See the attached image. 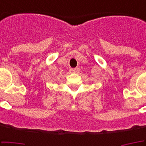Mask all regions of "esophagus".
<instances>
[{
    "label": "esophagus",
    "mask_w": 146,
    "mask_h": 146,
    "mask_svg": "<svg viewBox=\"0 0 146 146\" xmlns=\"http://www.w3.org/2000/svg\"><path fill=\"white\" fill-rule=\"evenodd\" d=\"M71 72H73V73H75V72L78 71V69H77V68H72V69H71Z\"/></svg>",
    "instance_id": "esophagus-1"
}]
</instances>
